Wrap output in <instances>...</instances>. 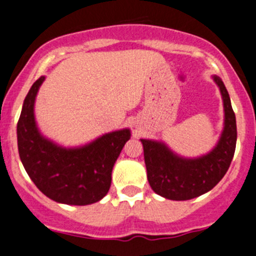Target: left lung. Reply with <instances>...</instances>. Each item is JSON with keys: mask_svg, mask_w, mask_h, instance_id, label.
<instances>
[{"mask_svg": "<svg viewBox=\"0 0 256 256\" xmlns=\"http://www.w3.org/2000/svg\"><path fill=\"white\" fill-rule=\"evenodd\" d=\"M224 102V130L218 145L206 155L186 158L176 155L161 141L141 138L148 180L160 196L190 200L212 190L226 174L236 146V120L229 94L219 76H214Z\"/></svg>", "mask_w": 256, "mask_h": 256, "instance_id": "1", "label": "left lung"}]
</instances>
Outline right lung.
<instances>
[{"instance_id": "right-lung-1", "label": "right lung", "mask_w": 256, "mask_h": 256, "mask_svg": "<svg viewBox=\"0 0 256 256\" xmlns=\"http://www.w3.org/2000/svg\"><path fill=\"white\" fill-rule=\"evenodd\" d=\"M41 76L24 101L17 122V145L24 170L42 194L68 205H90L108 194L112 168L131 134L112 131L80 148H66L44 138L34 120Z\"/></svg>"}]
</instances>
